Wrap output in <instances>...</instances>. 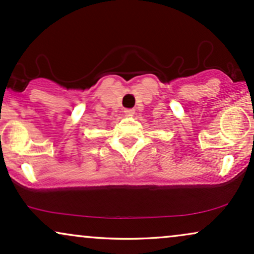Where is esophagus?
Instances as JSON below:
<instances>
[{
  "label": "esophagus",
  "mask_w": 254,
  "mask_h": 254,
  "mask_svg": "<svg viewBox=\"0 0 254 254\" xmlns=\"http://www.w3.org/2000/svg\"><path fill=\"white\" fill-rule=\"evenodd\" d=\"M134 112H135V110H134V109H125V114L128 115V116L133 115Z\"/></svg>",
  "instance_id": "34e87169"
}]
</instances>
